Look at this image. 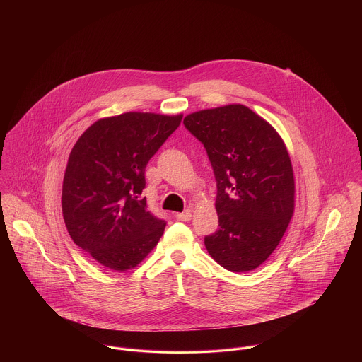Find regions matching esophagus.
Here are the masks:
<instances>
[{
	"mask_svg": "<svg viewBox=\"0 0 362 362\" xmlns=\"http://www.w3.org/2000/svg\"><path fill=\"white\" fill-rule=\"evenodd\" d=\"M175 217L178 220H182V221H189L192 218V213L189 210H187V211H182V213H177Z\"/></svg>",
	"mask_w": 362,
	"mask_h": 362,
	"instance_id": "1",
	"label": "esophagus"
}]
</instances>
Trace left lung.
Masks as SVG:
<instances>
[{
	"mask_svg": "<svg viewBox=\"0 0 362 362\" xmlns=\"http://www.w3.org/2000/svg\"><path fill=\"white\" fill-rule=\"evenodd\" d=\"M187 129L206 148L216 182L218 230L205 237L230 272L257 269L280 244L294 213V173L279 132L243 104L188 114Z\"/></svg>",
	"mask_w": 362,
	"mask_h": 362,
	"instance_id": "8db88e82",
	"label": "left lung"
}]
</instances>
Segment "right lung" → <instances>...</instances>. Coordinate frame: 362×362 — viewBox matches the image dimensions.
Returning <instances> with one entry per match:
<instances>
[{
  "mask_svg": "<svg viewBox=\"0 0 362 362\" xmlns=\"http://www.w3.org/2000/svg\"><path fill=\"white\" fill-rule=\"evenodd\" d=\"M182 114L129 111L93 122L74 145L62 181V217L72 241L105 269L127 272L155 248L165 221L141 194L145 168Z\"/></svg>",
  "mask_w": 362,
  "mask_h": 362,
  "instance_id": "obj_1",
  "label": "right lung"
}]
</instances>
